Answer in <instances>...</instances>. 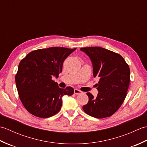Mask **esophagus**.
Returning <instances> with one entry per match:
<instances>
[{"mask_svg":"<svg viewBox=\"0 0 147 147\" xmlns=\"http://www.w3.org/2000/svg\"><path fill=\"white\" fill-rule=\"evenodd\" d=\"M82 93V92H81L80 90H79L78 89H74V94H76V95H79V94H80V93Z\"/></svg>","mask_w":147,"mask_h":147,"instance_id":"esophagus-1","label":"esophagus"}]
</instances>
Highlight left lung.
Returning a JSON list of instances; mask_svg holds the SVG:
<instances>
[{
	"label": "left lung",
	"mask_w": 147,
	"mask_h": 147,
	"mask_svg": "<svg viewBox=\"0 0 147 147\" xmlns=\"http://www.w3.org/2000/svg\"><path fill=\"white\" fill-rule=\"evenodd\" d=\"M80 50L89 56L92 62L93 76L99 78L96 98L87 93L88 102L83 106L85 113L96 118L114 114L123 104L130 82L128 64L121 55L100 47Z\"/></svg>",
	"instance_id": "left-lung-1"
}]
</instances>
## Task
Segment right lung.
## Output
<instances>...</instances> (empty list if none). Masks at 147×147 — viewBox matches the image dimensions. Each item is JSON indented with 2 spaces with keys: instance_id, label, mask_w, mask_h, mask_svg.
Wrapping results in <instances>:
<instances>
[{
  "instance_id": "right-lung-1",
  "label": "right lung",
  "mask_w": 147,
  "mask_h": 147,
  "mask_svg": "<svg viewBox=\"0 0 147 147\" xmlns=\"http://www.w3.org/2000/svg\"><path fill=\"white\" fill-rule=\"evenodd\" d=\"M76 49L50 47L30 52L20 61L15 76L19 96L30 114L41 118L52 117L61 110L64 95H72L71 86L61 88L58 78L64 60Z\"/></svg>"
}]
</instances>
